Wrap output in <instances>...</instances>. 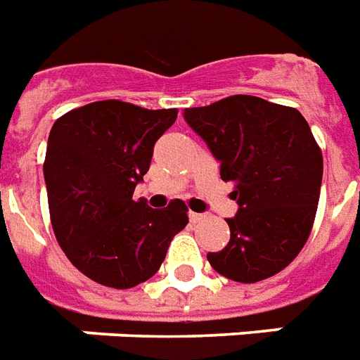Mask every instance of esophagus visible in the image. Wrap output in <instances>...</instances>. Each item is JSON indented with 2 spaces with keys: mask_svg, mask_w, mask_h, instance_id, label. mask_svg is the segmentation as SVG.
I'll return each mask as SVG.
<instances>
[{
  "mask_svg": "<svg viewBox=\"0 0 360 360\" xmlns=\"http://www.w3.org/2000/svg\"><path fill=\"white\" fill-rule=\"evenodd\" d=\"M188 217H191V221H193V223H200V221H204L207 217L206 214H196V212H191V214H188Z\"/></svg>",
  "mask_w": 360,
  "mask_h": 360,
  "instance_id": "34e87169",
  "label": "esophagus"
}]
</instances>
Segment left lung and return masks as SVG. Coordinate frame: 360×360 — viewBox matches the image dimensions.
Listing matches in <instances>:
<instances>
[{
  "mask_svg": "<svg viewBox=\"0 0 360 360\" xmlns=\"http://www.w3.org/2000/svg\"><path fill=\"white\" fill-rule=\"evenodd\" d=\"M185 120L234 185L231 240L207 262L234 282L265 281L305 246L321 196L322 153L300 110L254 95L185 108Z\"/></svg>",
  "mask_w": 360,
  "mask_h": 360,
  "instance_id": "8db88e82",
  "label": "left lung"
}]
</instances>
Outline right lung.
<instances>
[{"mask_svg": "<svg viewBox=\"0 0 360 360\" xmlns=\"http://www.w3.org/2000/svg\"><path fill=\"white\" fill-rule=\"evenodd\" d=\"M175 120L177 108L108 98L53 124L44 162L53 231L72 265L103 286L127 290L148 281L187 227L188 207L179 198L164 210L133 200L154 143Z\"/></svg>", "mask_w": 360, "mask_h": 360, "instance_id": "add662e5", "label": "right lung"}]
</instances>
